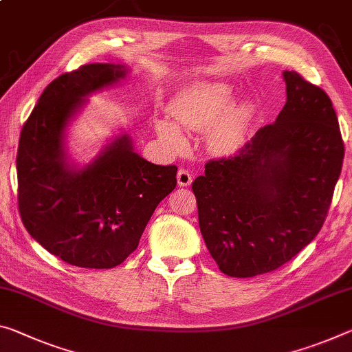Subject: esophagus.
I'll return each mask as SVG.
<instances>
[{"label":"esophagus","instance_id":"1","mask_svg":"<svg viewBox=\"0 0 352 352\" xmlns=\"http://www.w3.org/2000/svg\"><path fill=\"white\" fill-rule=\"evenodd\" d=\"M192 182V174L186 169H180L177 174V183L178 186H189Z\"/></svg>","mask_w":352,"mask_h":352}]
</instances>
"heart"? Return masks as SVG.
Returning <instances> with one entry per match:
<instances>
[{"mask_svg": "<svg viewBox=\"0 0 352 352\" xmlns=\"http://www.w3.org/2000/svg\"><path fill=\"white\" fill-rule=\"evenodd\" d=\"M232 87L224 82H194L178 92L169 113L188 130L208 131V146L217 153H228L241 146L252 124L255 106L249 100L232 103ZM156 131L170 148L185 146V136L170 120L156 122Z\"/></svg>", "mask_w": 352, "mask_h": 352, "instance_id": "b5f03b06", "label": "heart"}]
</instances>
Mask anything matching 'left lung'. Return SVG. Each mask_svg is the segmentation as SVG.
I'll return each instance as SVG.
<instances>
[{
	"label": "left lung",
	"instance_id": "1",
	"mask_svg": "<svg viewBox=\"0 0 352 352\" xmlns=\"http://www.w3.org/2000/svg\"><path fill=\"white\" fill-rule=\"evenodd\" d=\"M287 103L228 158L192 182L199 226L224 274L254 277L298 255L324 224L344 146L331 98L283 72Z\"/></svg>",
	"mask_w": 352,
	"mask_h": 352
}]
</instances>
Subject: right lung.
<instances>
[{
    "mask_svg": "<svg viewBox=\"0 0 352 352\" xmlns=\"http://www.w3.org/2000/svg\"><path fill=\"white\" fill-rule=\"evenodd\" d=\"M120 64H87L56 78L20 133L19 211L28 233L65 263L108 270L135 252L158 204L177 185V166L150 163L128 135L92 163H67L64 131L89 94L124 80Z\"/></svg>",
    "mask_w": 352,
    "mask_h": 352,
    "instance_id": "right-lung-1",
    "label": "right lung"
}]
</instances>
